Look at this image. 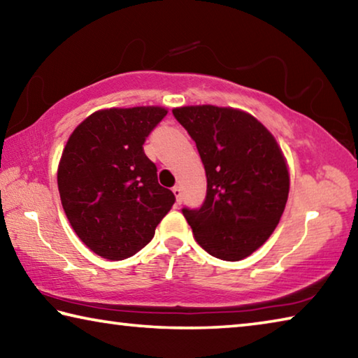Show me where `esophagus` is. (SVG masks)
Here are the masks:
<instances>
[{"mask_svg": "<svg viewBox=\"0 0 358 358\" xmlns=\"http://www.w3.org/2000/svg\"><path fill=\"white\" fill-rule=\"evenodd\" d=\"M173 194H175V197H177V203L180 205L181 203V196H183V191H181V187L177 185V186H173Z\"/></svg>", "mask_w": 358, "mask_h": 358, "instance_id": "obj_1", "label": "esophagus"}]
</instances>
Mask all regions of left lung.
<instances>
[{
	"label": "left lung",
	"mask_w": 358,
	"mask_h": 358,
	"mask_svg": "<svg viewBox=\"0 0 358 358\" xmlns=\"http://www.w3.org/2000/svg\"><path fill=\"white\" fill-rule=\"evenodd\" d=\"M196 142L207 173L199 208H183L197 243L211 256L241 260L262 246L280 222L289 172L275 137L250 113L191 106L172 110Z\"/></svg>",
	"instance_id": "left-lung-1"
}]
</instances>
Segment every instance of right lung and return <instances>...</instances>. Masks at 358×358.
Listing matches in <instances>:
<instances>
[{
    "mask_svg": "<svg viewBox=\"0 0 358 358\" xmlns=\"http://www.w3.org/2000/svg\"><path fill=\"white\" fill-rule=\"evenodd\" d=\"M166 115L162 107L94 112L66 143L58 167L64 213L78 238L101 257L134 256L175 203L143 153L145 141Z\"/></svg>",
    "mask_w": 358,
    "mask_h": 358,
    "instance_id": "right-lung-1",
    "label": "right lung"
}]
</instances>
